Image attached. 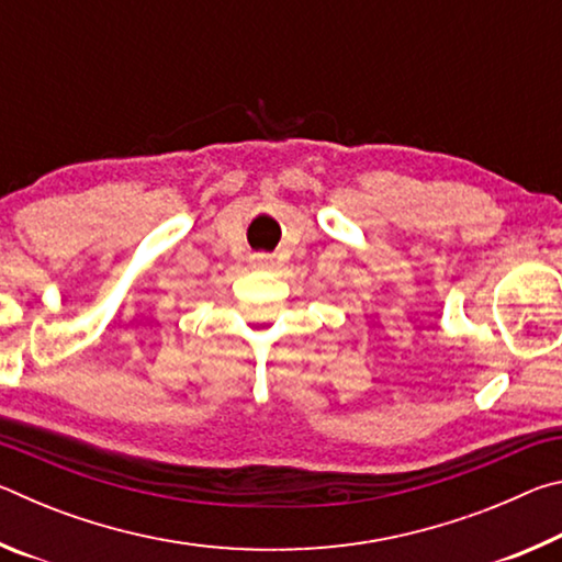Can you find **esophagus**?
Listing matches in <instances>:
<instances>
[{"instance_id":"1","label":"esophagus","mask_w":562,"mask_h":562,"mask_svg":"<svg viewBox=\"0 0 562 562\" xmlns=\"http://www.w3.org/2000/svg\"><path fill=\"white\" fill-rule=\"evenodd\" d=\"M250 262L255 265V268H270V265H272V260H270V255H265V252H258V255H252V258H250Z\"/></svg>"}]
</instances>
